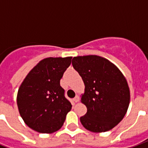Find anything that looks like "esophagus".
Wrapping results in <instances>:
<instances>
[{
    "label": "esophagus",
    "instance_id": "34e87169",
    "mask_svg": "<svg viewBox=\"0 0 148 148\" xmlns=\"http://www.w3.org/2000/svg\"><path fill=\"white\" fill-rule=\"evenodd\" d=\"M73 101L74 102H75V103H77V102H78L79 101V97L77 95V96H75V97H74L73 98Z\"/></svg>",
    "mask_w": 148,
    "mask_h": 148
}]
</instances>
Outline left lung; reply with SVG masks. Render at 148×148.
I'll return each instance as SVG.
<instances>
[{"mask_svg":"<svg viewBox=\"0 0 148 148\" xmlns=\"http://www.w3.org/2000/svg\"><path fill=\"white\" fill-rule=\"evenodd\" d=\"M72 65L85 85L81 101L88 110L80 118L82 125L96 133L114 128L124 118L130 103L124 75L109 60L96 55L74 57Z\"/></svg>","mask_w":148,"mask_h":148,"instance_id":"obj_1","label":"left lung"}]
</instances>
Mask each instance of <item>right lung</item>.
<instances>
[{
  "instance_id": "add662e5",
  "label": "right lung",
  "mask_w": 148,
  "mask_h": 148,
  "mask_svg": "<svg viewBox=\"0 0 148 148\" xmlns=\"http://www.w3.org/2000/svg\"><path fill=\"white\" fill-rule=\"evenodd\" d=\"M71 58H45L29 72L20 87L17 97L20 114L34 131L51 134L63 126L72 105L60 81Z\"/></svg>"
}]
</instances>
